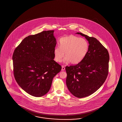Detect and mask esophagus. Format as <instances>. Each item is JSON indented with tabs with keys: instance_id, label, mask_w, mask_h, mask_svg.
<instances>
[{
	"instance_id": "1",
	"label": "esophagus",
	"mask_w": 122,
	"mask_h": 122,
	"mask_svg": "<svg viewBox=\"0 0 122 122\" xmlns=\"http://www.w3.org/2000/svg\"><path fill=\"white\" fill-rule=\"evenodd\" d=\"M65 70V67L64 66H62V68H61V70L62 71H64Z\"/></svg>"
}]
</instances>
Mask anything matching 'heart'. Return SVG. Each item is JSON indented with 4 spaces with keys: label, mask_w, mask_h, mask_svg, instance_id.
<instances>
[{
    "label": "heart",
    "mask_w": 122,
    "mask_h": 122,
    "mask_svg": "<svg viewBox=\"0 0 122 122\" xmlns=\"http://www.w3.org/2000/svg\"><path fill=\"white\" fill-rule=\"evenodd\" d=\"M59 42L60 47H55L54 51L56 62H61L65 53V62L77 64L83 60L88 52V42L83 38L70 35L62 37Z\"/></svg>",
    "instance_id": "1"
}]
</instances>
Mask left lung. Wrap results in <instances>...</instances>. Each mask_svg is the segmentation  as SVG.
Masks as SVG:
<instances>
[{"mask_svg": "<svg viewBox=\"0 0 122 122\" xmlns=\"http://www.w3.org/2000/svg\"><path fill=\"white\" fill-rule=\"evenodd\" d=\"M76 34L88 41V52L77 65L66 67V82L70 92L81 98L94 93L103 84L109 72V56L107 50L96 38Z\"/></svg>", "mask_w": 122, "mask_h": 122, "instance_id": "left-lung-1", "label": "left lung"}]
</instances>
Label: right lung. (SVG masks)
I'll use <instances>...</instances> for the list:
<instances>
[{
    "label": "right lung",
    "mask_w": 122,
    "mask_h": 122,
    "mask_svg": "<svg viewBox=\"0 0 122 122\" xmlns=\"http://www.w3.org/2000/svg\"><path fill=\"white\" fill-rule=\"evenodd\" d=\"M54 30L42 31L26 37L13 55V74L19 86L34 97L49 92L54 77L61 69L54 61L57 44Z\"/></svg>",
    "instance_id": "add662e5"
}]
</instances>
